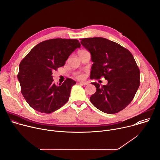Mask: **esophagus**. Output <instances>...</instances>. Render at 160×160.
I'll return each instance as SVG.
<instances>
[{
    "mask_svg": "<svg viewBox=\"0 0 160 160\" xmlns=\"http://www.w3.org/2000/svg\"><path fill=\"white\" fill-rule=\"evenodd\" d=\"M78 83H79V84H81V85H84V86H85V85H87V84H88V83H87L86 82H79Z\"/></svg>",
    "mask_w": 160,
    "mask_h": 160,
    "instance_id": "1",
    "label": "esophagus"
}]
</instances>
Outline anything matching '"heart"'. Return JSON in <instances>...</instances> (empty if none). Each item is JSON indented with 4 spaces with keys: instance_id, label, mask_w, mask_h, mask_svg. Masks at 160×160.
<instances>
[{
    "instance_id": "1",
    "label": "heart",
    "mask_w": 160,
    "mask_h": 160,
    "mask_svg": "<svg viewBox=\"0 0 160 160\" xmlns=\"http://www.w3.org/2000/svg\"><path fill=\"white\" fill-rule=\"evenodd\" d=\"M76 78H78V79H82V78H83V77H84V76H83L82 74H79V73L76 74Z\"/></svg>"
}]
</instances>
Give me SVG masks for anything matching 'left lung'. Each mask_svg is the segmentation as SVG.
Returning <instances> with one entry per match:
<instances>
[{
    "label": "left lung",
    "mask_w": 160,
    "mask_h": 160,
    "mask_svg": "<svg viewBox=\"0 0 160 160\" xmlns=\"http://www.w3.org/2000/svg\"><path fill=\"white\" fill-rule=\"evenodd\" d=\"M81 44L91 53L93 62L90 79L104 78L108 83L97 88L92 104L107 114H115L132 101L140 85V70L132 53L119 44L103 38H84Z\"/></svg>",
    "instance_id": "8db88e82"
}]
</instances>
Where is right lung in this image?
I'll return each mask as SVG.
<instances>
[{"mask_svg": "<svg viewBox=\"0 0 160 160\" xmlns=\"http://www.w3.org/2000/svg\"><path fill=\"white\" fill-rule=\"evenodd\" d=\"M80 47L77 39H52L34 46L21 61L18 79L21 92L32 108L50 114L67 102L71 88L76 82L67 78L56 85L52 71L63 67L71 53Z\"/></svg>", "mask_w": 160, "mask_h": 160, "instance_id": "right-lung-1", "label": "right lung"}]
</instances>
